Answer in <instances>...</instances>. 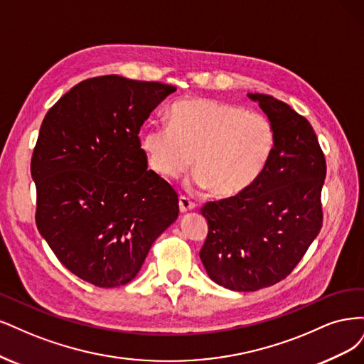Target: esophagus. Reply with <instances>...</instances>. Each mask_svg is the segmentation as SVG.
I'll return each instance as SVG.
<instances>
[{"instance_id": "esophagus-1", "label": "esophagus", "mask_w": 364, "mask_h": 364, "mask_svg": "<svg viewBox=\"0 0 364 364\" xmlns=\"http://www.w3.org/2000/svg\"><path fill=\"white\" fill-rule=\"evenodd\" d=\"M193 208H195V203L192 201V199L181 195L180 196V212L186 213V212H191V210H193Z\"/></svg>"}]
</instances>
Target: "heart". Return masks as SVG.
Instances as JSON below:
<instances>
[{
	"instance_id": "1",
	"label": "heart",
	"mask_w": 364,
	"mask_h": 364,
	"mask_svg": "<svg viewBox=\"0 0 364 364\" xmlns=\"http://www.w3.org/2000/svg\"><path fill=\"white\" fill-rule=\"evenodd\" d=\"M169 127L152 125L142 139L151 168L178 178L193 168L198 184L210 193L231 198L259 180L274 154L277 134L264 114L237 104L189 98L168 112Z\"/></svg>"
}]
</instances>
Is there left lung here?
<instances>
[{
    "label": "left lung",
    "instance_id": "1",
    "mask_svg": "<svg viewBox=\"0 0 364 364\" xmlns=\"http://www.w3.org/2000/svg\"><path fill=\"white\" fill-rule=\"evenodd\" d=\"M277 134L274 154L248 191L201 208L208 232L199 257L208 277L236 291L284 279L318 236L326 161L310 122L286 102L250 93Z\"/></svg>",
    "mask_w": 364,
    "mask_h": 364
}]
</instances>
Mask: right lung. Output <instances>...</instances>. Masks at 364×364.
I'll return each instance as SVG.
<instances>
[{"label":"right lung","instance_id":"right-lung-1","mask_svg":"<svg viewBox=\"0 0 364 364\" xmlns=\"http://www.w3.org/2000/svg\"><path fill=\"white\" fill-rule=\"evenodd\" d=\"M159 81H81L45 114L31 156L36 225L66 269L97 287L137 275L178 218V195L148 169L139 132L172 92Z\"/></svg>","mask_w":364,"mask_h":364}]
</instances>
